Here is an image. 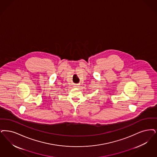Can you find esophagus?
<instances>
[{
	"instance_id": "esophagus-1",
	"label": "esophagus",
	"mask_w": 157,
	"mask_h": 157,
	"mask_svg": "<svg viewBox=\"0 0 157 157\" xmlns=\"http://www.w3.org/2000/svg\"><path fill=\"white\" fill-rule=\"evenodd\" d=\"M78 84H76L75 87H76V88H77V87H78Z\"/></svg>"
}]
</instances>
